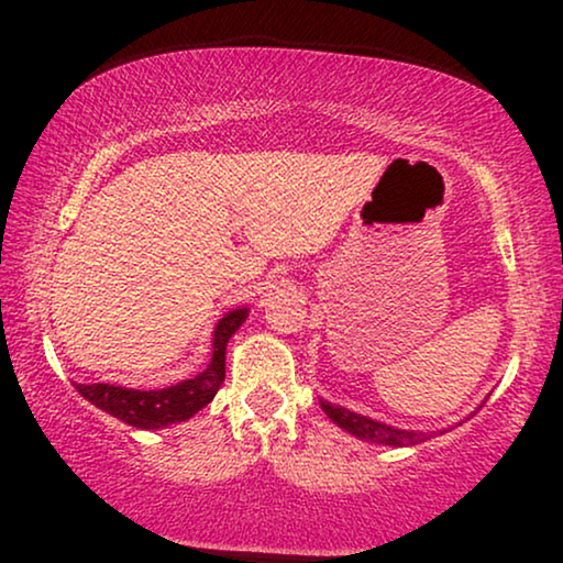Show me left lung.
<instances>
[{
	"label": "left lung",
	"instance_id": "obj_1",
	"mask_svg": "<svg viewBox=\"0 0 563 563\" xmlns=\"http://www.w3.org/2000/svg\"><path fill=\"white\" fill-rule=\"evenodd\" d=\"M322 410L330 420L335 422L338 428L349 430L356 438H364V441L382 443V445H418L428 441L426 433H412V430H397L391 426H384V422H376L372 418H364V415H356L345 407L322 402Z\"/></svg>",
	"mask_w": 563,
	"mask_h": 563
}]
</instances>
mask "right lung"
I'll use <instances>...</instances> for the list:
<instances>
[{"label": "right lung", "mask_w": 563, "mask_h": 563, "mask_svg": "<svg viewBox=\"0 0 563 563\" xmlns=\"http://www.w3.org/2000/svg\"><path fill=\"white\" fill-rule=\"evenodd\" d=\"M245 318H249V310L243 307V310L228 312L218 322L212 338L210 366L202 374H197L195 379L151 391L114 387V384H76V391L84 399H89L91 405H97L99 410L110 412L112 418L128 422L133 428L153 430L172 426V422L189 420L191 415L212 402L220 384L225 382V345L230 335L243 325Z\"/></svg>", "instance_id": "obj_1"}]
</instances>
